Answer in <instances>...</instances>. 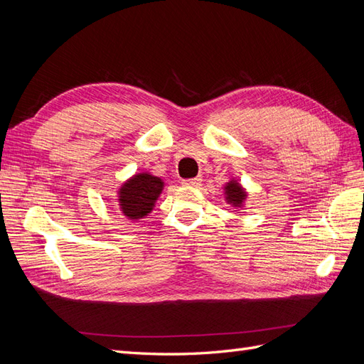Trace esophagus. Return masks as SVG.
Returning <instances> with one entry per match:
<instances>
[{
  "label": "esophagus",
  "mask_w": 364,
  "mask_h": 364,
  "mask_svg": "<svg viewBox=\"0 0 364 364\" xmlns=\"http://www.w3.org/2000/svg\"><path fill=\"white\" fill-rule=\"evenodd\" d=\"M200 181H202L200 178H193V179H185L182 183L186 186H197L200 183Z\"/></svg>",
  "instance_id": "34e87169"
}]
</instances>
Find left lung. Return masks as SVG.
Wrapping results in <instances>:
<instances>
[{
    "instance_id": "8db88e82",
    "label": "left lung",
    "mask_w": 364,
    "mask_h": 364,
    "mask_svg": "<svg viewBox=\"0 0 364 364\" xmlns=\"http://www.w3.org/2000/svg\"><path fill=\"white\" fill-rule=\"evenodd\" d=\"M226 200L232 203L234 206H240L243 203V200L246 199V193L243 191V188L238 185L237 181H230L226 185Z\"/></svg>"
}]
</instances>
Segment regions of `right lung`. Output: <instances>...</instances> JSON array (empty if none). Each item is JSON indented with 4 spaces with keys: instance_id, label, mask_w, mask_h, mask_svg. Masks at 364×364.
Returning <instances> with one entry per match:
<instances>
[{
    "instance_id": "add662e5",
    "label": "right lung",
    "mask_w": 364,
    "mask_h": 364,
    "mask_svg": "<svg viewBox=\"0 0 364 364\" xmlns=\"http://www.w3.org/2000/svg\"><path fill=\"white\" fill-rule=\"evenodd\" d=\"M164 182L149 173H139L119 190V208L130 220L147 215L162 191Z\"/></svg>"
}]
</instances>
